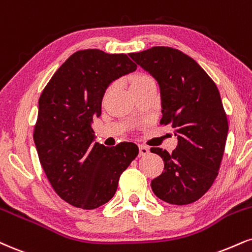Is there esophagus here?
<instances>
[{"mask_svg": "<svg viewBox=\"0 0 252 252\" xmlns=\"http://www.w3.org/2000/svg\"><path fill=\"white\" fill-rule=\"evenodd\" d=\"M149 154V148L145 145H139V156H145Z\"/></svg>", "mask_w": 252, "mask_h": 252, "instance_id": "obj_1", "label": "esophagus"}]
</instances>
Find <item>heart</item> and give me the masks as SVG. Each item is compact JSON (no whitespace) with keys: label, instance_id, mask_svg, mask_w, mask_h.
<instances>
[{"label":"heart","instance_id":"heart-1","mask_svg":"<svg viewBox=\"0 0 252 252\" xmlns=\"http://www.w3.org/2000/svg\"><path fill=\"white\" fill-rule=\"evenodd\" d=\"M147 80H150V77L147 76V75H138V76H136V77L134 78V80H132L131 86H135V84L141 83V82L147 81Z\"/></svg>","mask_w":252,"mask_h":252}]
</instances>
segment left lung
Masks as SVG:
<instances>
[{"instance_id": "1", "label": "left lung", "mask_w": 252, "mask_h": 252, "mask_svg": "<svg viewBox=\"0 0 252 252\" xmlns=\"http://www.w3.org/2000/svg\"><path fill=\"white\" fill-rule=\"evenodd\" d=\"M129 56L158 83L160 124H170L178 139L171 154L150 149L164 162L151 189L170 204L196 202L216 180L225 148L229 126L220 92L195 60L174 48L153 47Z\"/></svg>"}]
</instances>
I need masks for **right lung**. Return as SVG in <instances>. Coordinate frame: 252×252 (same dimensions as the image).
<instances>
[{
    "mask_svg": "<svg viewBox=\"0 0 252 252\" xmlns=\"http://www.w3.org/2000/svg\"><path fill=\"white\" fill-rule=\"evenodd\" d=\"M136 69L126 54L80 50L41 94L34 129L39 162L57 195L74 207L92 210L110 201L121 174L138 155L131 142L111 148L94 142L92 128L107 88Z\"/></svg>",
    "mask_w": 252,
    "mask_h": 252,
    "instance_id": "right-lung-1",
    "label": "right lung"
}]
</instances>
